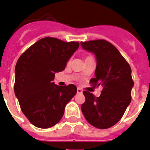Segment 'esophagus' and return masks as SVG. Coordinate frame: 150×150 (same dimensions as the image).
Segmentation results:
<instances>
[{
  "instance_id": "34e87169",
  "label": "esophagus",
  "mask_w": 150,
  "mask_h": 150,
  "mask_svg": "<svg viewBox=\"0 0 150 150\" xmlns=\"http://www.w3.org/2000/svg\"><path fill=\"white\" fill-rule=\"evenodd\" d=\"M77 92H78V93H83V91H82L80 88H78V89H77Z\"/></svg>"
}]
</instances>
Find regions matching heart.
Masks as SVG:
<instances>
[{
  "instance_id": "1",
  "label": "heart",
  "mask_w": 150,
  "mask_h": 150,
  "mask_svg": "<svg viewBox=\"0 0 150 150\" xmlns=\"http://www.w3.org/2000/svg\"><path fill=\"white\" fill-rule=\"evenodd\" d=\"M91 58H93L91 56H86V57H85V60H87V59H91Z\"/></svg>"
}]
</instances>
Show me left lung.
<instances>
[{"mask_svg":"<svg viewBox=\"0 0 150 150\" xmlns=\"http://www.w3.org/2000/svg\"><path fill=\"white\" fill-rule=\"evenodd\" d=\"M82 47L96 55L97 65L92 86L103 87L96 97L83 91L86 101L81 110L90 124L98 129H108L116 124L132 100L134 81L130 65L112 44L104 39L80 42Z\"/></svg>","mask_w":150,"mask_h":150,"instance_id":"left-lung-1","label":"left lung"}]
</instances>
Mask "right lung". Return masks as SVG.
<instances>
[{
    "label": "right lung",
    "instance_id": "obj_1",
    "mask_svg": "<svg viewBox=\"0 0 150 150\" xmlns=\"http://www.w3.org/2000/svg\"><path fill=\"white\" fill-rule=\"evenodd\" d=\"M79 42L45 37L29 47L15 68L14 92L22 112L38 128L47 129L62 119L67 103L76 94L73 84L53 83L55 72L64 70Z\"/></svg>",
    "mask_w": 150,
    "mask_h": 150
}]
</instances>
